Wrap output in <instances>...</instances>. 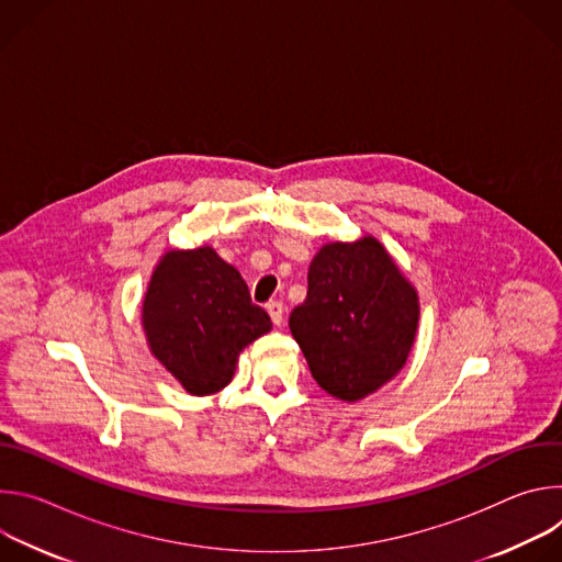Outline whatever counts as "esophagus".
<instances>
[{"label": "esophagus", "instance_id": "1", "mask_svg": "<svg viewBox=\"0 0 562 562\" xmlns=\"http://www.w3.org/2000/svg\"><path fill=\"white\" fill-rule=\"evenodd\" d=\"M267 311H269V315H271V319H273V325H276V327H282V323H284V306H282V302L271 300V302L267 304Z\"/></svg>", "mask_w": 562, "mask_h": 562}]
</instances>
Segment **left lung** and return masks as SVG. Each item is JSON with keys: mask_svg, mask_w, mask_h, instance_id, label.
Wrapping results in <instances>:
<instances>
[{"mask_svg": "<svg viewBox=\"0 0 562 562\" xmlns=\"http://www.w3.org/2000/svg\"><path fill=\"white\" fill-rule=\"evenodd\" d=\"M420 304L375 237L331 243L308 267L306 300L289 329L313 380L345 403L367 397L405 367Z\"/></svg>", "mask_w": 562, "mask_h": 562, "instance_id": "1", "label": "left lung"}]
</instances>
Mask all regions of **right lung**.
<instances>
[{
    "label": "right lung",
    "instance_id": "right-lung-1",
    "mask_svg": "<svg viewBox=\"0 0 562 562\" xmlns=\"http://www.w3.org/2000/svg\"><path fill=\"white\" fill-rule=\"evenodd\" d=\"M142 327L150 353L191 395H211L231 382L243 349L273 325L239 271L200 247L167 251L157 262Z\"/></svg>",
    "mask_w": 562,
    "mask_h": 562
}]
</instances>
